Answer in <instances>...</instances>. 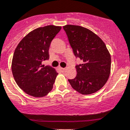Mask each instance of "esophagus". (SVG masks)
I'll list each match as a JSON object with an SVG mask.
<instances>
[{
  "label": "esophagus",
  "instance_id": "obj_1",
  "mask_svg": "<svg viewBox=\"0 0 130 130\" xmlns=\"http://www.w3.org/2000/svg\"><path fill=\"white\" fill-rule=\"evenodd\" d=\"M60 70L62 72H64L66 69H65V68H60Z\"/></svg>",
  "mask_w": 130,
  "mask_h": 130
}]
</instances>
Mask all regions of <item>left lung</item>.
I'll list each match as a JSON object with an SVG mask.
<instances>
[{
  "label": "left lung",
  "mask_w": 130,
  "mask_h": 130,
  "mask_svg": "<svg viewBox=\"0 0 130 130\" xmlns=\"http://www.w3.org/2000/svg\"><path fill=\"white\" fill-rule=\"evenodd\" d=\"M76 57L82 64L76 66V78L68 80L80 94L95 93L108 81L111 70V56L105 43L90 30L80 26H63Z\"/></svg>",
  "instance_id": "1"
}]
</instances>
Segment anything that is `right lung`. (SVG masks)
<instances>
[{
    "instance_id": "obj_1",
    "label": "right lung",
    "mask_w": 130,
    "mask_h": 130,
    "mask_svg": "<svg viewBox=\"0 0 130 130\" xmlns=\"http://www.w3.org/2000/svg\"><path fill=\"white\" fill-rule=\"evenodd\" d=\"M61 26L48 25L31 31L17 45L12 60V72L17 85L25 93L44 97L52 90L58 74L54 68L42 65L49 59L48 50Z\"/></svg>"
}]
</instances>
